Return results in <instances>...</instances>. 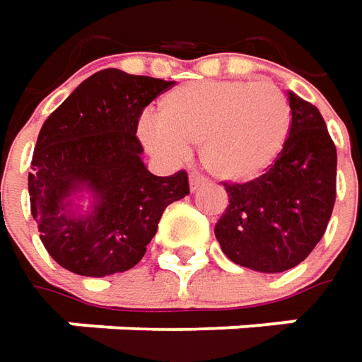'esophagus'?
I'll return each instance as SVG.
<instances>
[{
    "mask_svg": "<svg viewBox=\"0 0 362 362\" xmlns=\"http://www.w3.org/2000/svg\"><path fill=\"white\" fill-rule=\"evenodd\" d=\"M204 184H206L204 176H200V174H190V190H192V192L200 190Z\"/></svg>",
    "mask_w": 362,
    "mask_h": 362,
    "instance_id": "obj_1",
    "label": "esophagus"
}]
</instances>
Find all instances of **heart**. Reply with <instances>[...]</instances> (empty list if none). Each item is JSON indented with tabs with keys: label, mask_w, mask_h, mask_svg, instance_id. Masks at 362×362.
<instances>
[{
	"label": "heart",
	"mask_w": 362,
	"mask_h": 362,
	"mask_svg": "<svg viewBox=\"0 0 362 362\" xmlns=\"http://www.w3.org/2000/svg\"><path fill=\"white\" fill-rule=\"evenodd\" d=\"M291 106L267 81L210 80L184 83L144 114L138 140L160 162L190 156L198 144L204 168L222 182L258 180L276 164L291 134Z\"/></svg>",
	"instance_id": "obj_1"
}]
</instances>
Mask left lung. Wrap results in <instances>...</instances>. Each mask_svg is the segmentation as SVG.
<instances>
[{
    "label": "left lung",
    "instance_id": "1",
    "mask_svg": "<svg viewBox=\"0 0 362 362\" xmlns=\"http://www.w3.org/2000/svg\"><path fill=\"white\" fill-rule=\"evenodd\" d=\"M288 142L258 180L224 184L228 208L214 234L232 262L256 272L300 264L327 230L337 196V148L317 106L288 92Z\"/></svg>",
    "mask_w": 362,
    "mask_h": 362
}]
</instances>
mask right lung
<instances>
[{"instance_id": "right-lung-1", "label": "right lung", "mask_w": 362, "mask_h": 362, "mask_svg": "<svg viewBox=\"0 0 362 362\" xmlns=\"http://www.w3.org/2000/svg\"><path fill=\"white\" fill-rule=\"evenodd\" d=\"M174 81L102 69L45 119L28 178L45 250L81 276L134 268L166 206L190 194L188 176H154L136 138L144 107Z\"/></svg>"}]
</instances>
